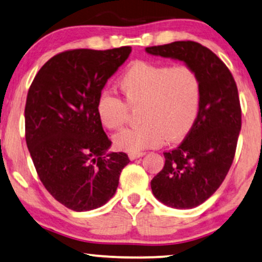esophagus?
Listing matches in <instances>:
<instances>
[{
    "mask_svg": "<svg viewBox=\"0 0 262 262\" xmlns=\"http://www.w3.org/2000/svg\"><path fill=\"white\" fill-rule=\"evenodd\" d=\"M129 160L130 161H134V160H138V158L142 157V156H145V152H137V154H129Z\"/></svg>",
    "mask_w": 262,
    "mask_h": 262,
    "instance_id": "esophagus-1",
    "label": "esophagus"
}]
</instances>
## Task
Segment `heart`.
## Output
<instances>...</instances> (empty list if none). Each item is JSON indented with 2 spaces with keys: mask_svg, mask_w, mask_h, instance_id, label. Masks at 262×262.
Segmentation results:
<instances>
[{
  "mask_svg": "<svg viewBox=\"0 0 262 262\" xmlns=\"http://www.w3.org/2000/svg\"><path fill=\"white\" fill-rule=\"evenodd\" d=\"M118 88L129 107L141 105L139 118L142 123L115 135L114 144L118 150L137 154L158 147L165 139L181 140L196 123L202 84L190 66L135 61L118 79ZM125 104L115 95L101 94L97 104L101 124L110 130L121 128L128 116Z\"/></svg>",
  "mask_w": 262,
  "mask_h": 262,
  "instance_id": "b5f03b06",
  "label": "heart"
}]
</instances>
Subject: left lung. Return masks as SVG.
<instances>
[{
	"label": "left lung",
	"instance_id": "1",
	"mask_svg": "<svg viewBox=\"0 0 262 262\" xmlns=\"http://www.w3.org/2000/svg\"><path fill=\"white\" fill-rule=\"evenodd\" d=\"M156 57L183 61L202 84L200 112L185 140L164 152L163 169L151 180L154 196L177 209H191L214 193L230 170L242 125L236 82L227 66L197 42L147 47Z\"/></svg>",
	"mask_w": 262,
	"mask_h": 262
}]
</instances>
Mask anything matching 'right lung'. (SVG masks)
Listing matches in <instances>:
<instances>
[{
    "label": "right lung",
    "mask_w": 262,
    "mask_h": 262,
    "mask_svg": "<svg viewBox=\"0 0 262 262\" xmlns=\"http://www.w3.org/2000/svg\"><path fill=\"white\" fill-rule=\"evenodd\" d=\"M130 47L62 52L35 76L25 105V138L39 180L75 211L97 209L114 197L124 152H108L97 104Z\"/></svg>",
    "instance_id": "right-lung-1"
}]
</instances>
